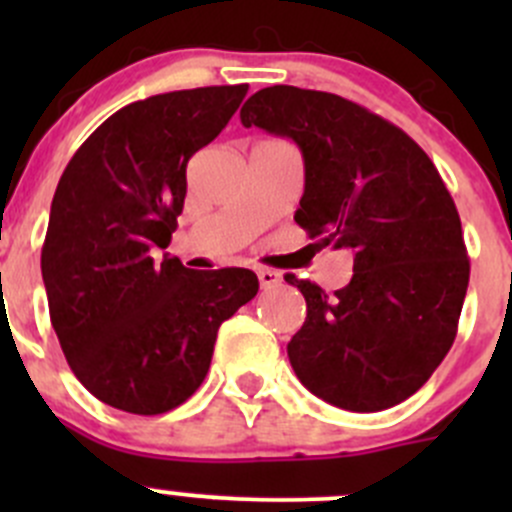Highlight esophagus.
I'll list each match as a JSON object with an SVG mask.
<instances>
[{
	"instance_id": "esophagus-1",
	"label": "esophagus",
	"mask_w": 512,
	"mask_h": 512,
	"mask_svg": "<svg viewBox=\"0 0 512 512\" xmlns=\"http://www.w3.org/2000/svg\"><path fill=\"white\" fill-rule=\"evenodd\" d=\"M257 280H260L262 289H272V287L280 285L282 275L275 270H267V267H260V270H257Z\"/></svg>"
}]
</instances>
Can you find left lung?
<instances>
[{
  "instance_id": "1",
  "label": "left lung",
  "mask_w": 512,
  "mask_h": 512,
  "mask_svg": "<svg viewBox=\"0 0 512 512\" xmlns=\"http://www.w3.org/2000/svg\"><path fill=\"white\" fill-rule=\"evenodd\" d=\"M240 121L297 143L304 195L294 223L354 252L352 282L334 294L285 275L307 302L287 344L294 374L339 409L401 404L451 349L471 275L436 165L399 126L327 91L270 86L247 98Z\"/></svg>"
}]
</instances>
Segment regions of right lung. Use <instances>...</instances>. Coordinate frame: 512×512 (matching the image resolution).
Listing matches in <instances>:
<instances>
[{
  "label": "right lung",
  "mask_w": 512,
  "mask_h": 512,
  "mask_svg": "<svg viewBox=\"0 0 512 512\" xmlns=\"http://www.w3.org/2000/svg\"><path fill=\"white\" fill-rule=\"evenodd\" d=\"M247 84L170 91L123 106L66 165L41 247L49 317L76 379L138 416L198 391L218 329L260 289L242 267L156 262L183 213L188 160L227 126Z\"/></svg>",
  "instance_id": "right-lung-1"
}]
</instances>
